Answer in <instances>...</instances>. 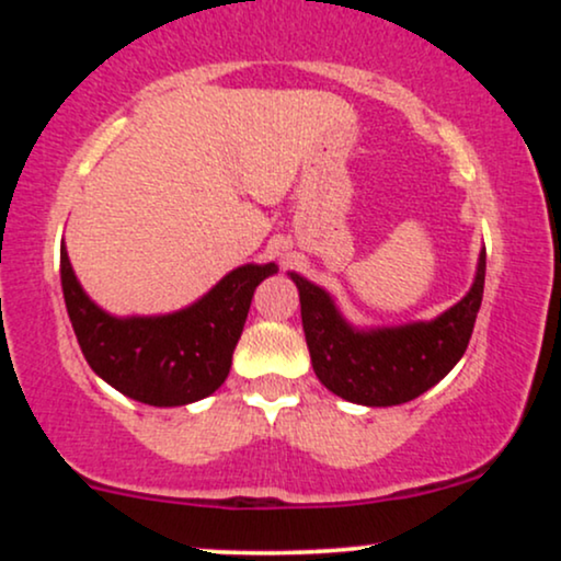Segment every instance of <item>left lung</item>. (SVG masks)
<instances>
[{
	"label": "left lung",
	"mask_w": 561,
	"mask_h": 561,
	"mask_svg": "<svg viewBox=\"0 0 561 561\" xmlns=\"http://www.w3.org/2000/svg\"><path fill=\"white\" fill-rule=\"evenodd\" d=\"M300 293V317L317 377L334 396L362 405L414 401L465 356L485 287V250L469 293L435 321L358 332L340 317L324 289L289 274Z\"/></svg>",
	"instance_id": "left-lung-1"
}]
</instances>
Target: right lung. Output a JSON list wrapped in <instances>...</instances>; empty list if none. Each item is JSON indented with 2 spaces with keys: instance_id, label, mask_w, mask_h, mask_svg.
I'll list each match as a JSON object with an SVG mask.
<instances>
[{
  "instance_id": "obj_1",
  "label": "right lung",
  "mask_w": 561,
  "mask_h": 561,
  "mask_svg": "<svg viewBox=\"0 0 561 561\" xmlns=\"http://www.w3.org/2000/svg\"><path fill=\"white\" fill-rule=\"evenodd\" d=\"M274 272V263H248L184 311L115 319L83 295L66 244L60 250L62 295L83 358L115 390L150 405H184L221 388L255 287Z\"/></svg>"
}]
</instances>
